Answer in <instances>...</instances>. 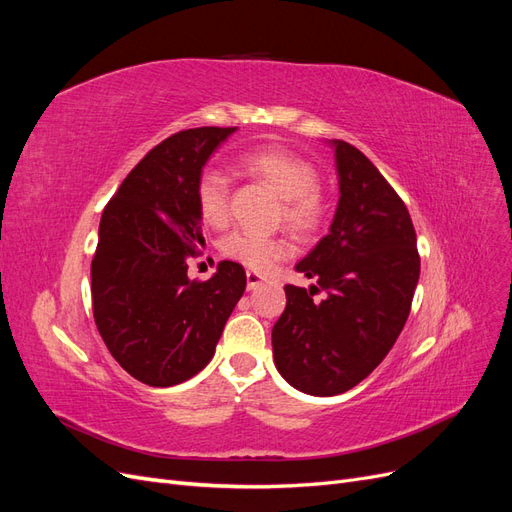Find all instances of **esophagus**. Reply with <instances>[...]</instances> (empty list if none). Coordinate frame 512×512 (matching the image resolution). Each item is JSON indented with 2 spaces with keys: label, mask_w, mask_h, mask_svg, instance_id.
Returning a JSON list of instances; mask_svg holds the SVG:
<instances>
[{
  "label": "esophagus",
  "mask_w": 512,
  "mask_h": 512,
  "mask_svg": "<svg viewBox=\"0 0 512 512\" xmlns=\"http://www.w3.org/2000/svg\"><path fill=\"white\" fill-rule=\"evenodd\" d=\"M245 277H247V290H256L262 282H265V277H262V275L256 273V271H247Z\"/></svg>",
  "instance_id": "esophagus-1"
}]
</instances>
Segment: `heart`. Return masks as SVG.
<instances>
[{
  "mask_svg": "<svg viewBox=\"0 0 512 512\" xmlns=\"http://www.w3.org/2000/svg\"><path fill=\"white\" fill-rule=\"evenodd\" d=\"M247 175L265 181L282 198V218L299 235L314 232L322 220L324 205L318 192V173L297 153L280 147H260L241 156ZM196 209L200 220L211 228H222L230 218L228 179L218 168H205L196 179ZM224 258L252 271H269L290 254V245L280 237H262L256 232L235 230L220 243Z\"/></svg>",
  "mask_w": 512,
  "mask_h": 512,
  "instance_id": "obj_1",
  "label": "heart"
}]
</instances>
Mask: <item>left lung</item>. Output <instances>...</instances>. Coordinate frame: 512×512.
I'll use <instances>...</instances> for the list:
<instances>
[{
  "label": "left lung",
  "mask_w": 512,
  "mask_h": 512,
  "mask_svg": "<svg viewBox=\"0 0 512 512\" xmlns=\"http://www.w3.org/2000/svg\"><path fill=\"white\" fill-rule=\"evenodd\" d=\"M329 145L337 209L329 235L294 267L316 286L284 288L286 309L271 333L277 371L316 397L350 391L382 363L408 320L421 275L404 200L359 149L346 141ZM314 289L328 292L320 304Z\"/></svg>",
  "instance_id": "left-lung-1"
}]
</instances>
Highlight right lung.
Here are the masks:
<instances>
[{"label":"right lung","mask_w":512,"mask_h":512,"mask_svg":"<svg viewBox=\"0 0 512 512\" xmlns=\"http://www.w3.org/2000/svg\"><path fill=\"white\" fill-rule=\"evenodd\" d=\"M237 128L183 130L153 147L106 205L91 260L94 320L113 359L149 386H175L213 359L245 290L222 260L207 282L188 277L205 245L196 179Z\"/></svg>","instance_id":"right-lung-1"}]
</instances>
